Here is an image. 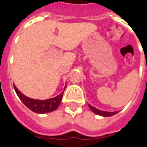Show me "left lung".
I'll list each match as a JSON object with an SVG mask.
<instances>
[{
	"mask_svg": "<svg viewBox=\"0 0 147 147\" xmlns=\"http://www.w3.org/2000/svg\"><path fill=\"white\" fill-rule=\"evenodd\" d=\"M89 107L90 108V109L94 113L98 114L99 116H102V117H111V116H113L115 114H117V112H105V111L99 110L98 109H96L95 107H94L92 105H90L88 104Z\"/></svg>",
	"mask_w": 147,
	"mask_h": 147,
	"instance_id": "8db88e82",
	"label": "left lung"
}]
</instances>
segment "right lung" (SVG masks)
<instances>
[{"instance_id": "obj_1", "label": "right lung", "mask_w": 147, "mask_h": 147, "mask_svg": "<svg viewBox=\"0 0 147 147\" xmlns=\"http://www.w3.org/2000/svg\"><path fill=\"white\" fill-rule=\"evenodd\" d=\"M65 88L66 87H64V90ZM14 89L16 93L17 94L18 97L20 98V99L23 102L24 105L28 109H30V110L36 113H47L52 111L56 110L61 103L62 98H63V94H64V92H62L61 94H59L57 97L47 99V100H36V99L30 98L23 94L16 87L15 85Z\"/></svg>"}]
</instances>
